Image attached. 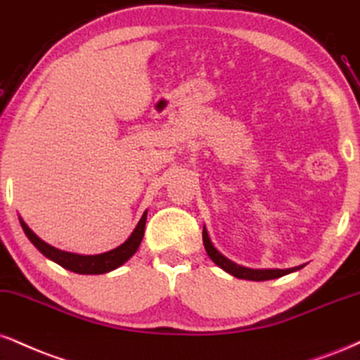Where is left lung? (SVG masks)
<instances>
[{
	"instance_id": "1",
	"label": "left lung",
	"mask_w": 360,
	"mask_h": 360,
	"mask_svg": "<svg viewBox=\"0 0 360 360\" xmlns=\"http://www.w3.org/2000/svg\"><path fill=\"white\" fill-rule=\"evenodd\" d=\"M202 243H205V250L213 262L218 265L221 270L226 271V274L236 276V278H243V280H251V281H265V280H274V278H280V276L293 274V271L300 270L305 265L300 266H293V268H285V270H280V268H246L238 265V263L231 262V259L224 257L223 253H219L218 250L214 248L213 241H211L210 235H207L206 226H202Z\"/></svg>"
}]
</instances>
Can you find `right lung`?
I'll list each match as a JSON object with an SVG mask.
<instances>
[{
    "instance_id": "add662e5",
    "label": "right lung",
    "mask_w": 360,
    "mask_h": 360,
    "mask_svg": "<svg viewBox=\"0 0 360 360\" xmlns=\"http://www.w3.org/2000/svg\"><path fill=\"white\" fill-rule=\"evenodd\" d=\"M146 219H147V210L142 214V218L139 219L137 226L134 228L131 236L124 241L122 245L117 246V248L105 251L101 255H79L72 253V251H63L55 248L43 241L40 236H37L30 229L27 223L23 221V218L20 216V224L23 228L25 235L28 236V240L34 245V248L40 251L41 255H45L46 258L51 262L58 263L60 266H63L65 270H70L73 274L80 275H101V274H109V271L115 270V268L122 266L127 259L132 258V255L136 253L139 245H141L142 238H144V229H146Z\"/></svg>"
}]
</instances>
